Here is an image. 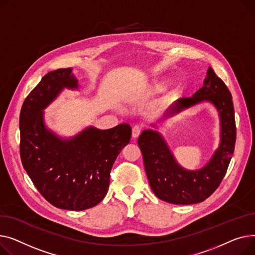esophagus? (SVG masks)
Instances as JSON below:
<instances>
[{"mask_svg": "<svg viewBox=\"0 0 255 255\" xmlns=\"http://www.w3.org/2000/svg\"><path fill=\"white\" fill-rule=\"evenodd\" d=\"M141 131H142V128L140 126L132 127V129H131V136H132V138H138L139 134L141 133Z\"/></svg>", "mask_w": 255, "mask_h": 255, "instance_id": "esophagus-1", "label": "esophagus"}]
</instances>
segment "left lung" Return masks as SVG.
I'll return each mask as SVG.
<instances>
[{
	"label": "left lung",
	"mask_w": 255,
	"mask_h": 255,
	"mask_svg": "<svg viewBox=\"0 0 255 255\" xmlns=\"http://www.w3.org/2000/svg\"><path fill=\"white\" fill-rule=\"evenodd\" d=\"M232 95L214 70L209 67L204 86L189 98L177 100L167 114L172 115L203 101L215 105L221 122V142L213 157L198 171H186L174 159L157 131L144 130L138 139L146 175L155 196L167 203L190 205L205 201L217 189L226 175L236 144V122Z\"/></svg>",
	"instance_id": "obj_1"
}]
</instances>
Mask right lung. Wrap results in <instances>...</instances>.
<instances>
[{
    "instance_id": "obj_1",
    "label": "right lung",
    "mask_w": 255,
    "mask_h": 255,
    "mask_svg": "<svg viewBox=\"0 0 255 255\" xmlns=\"http://www.w3.org/2000/svg\"><path fill=\"white\" fill-rule=\"evenodd\" d=\"M77 86L72 68L49 72L25 98L19 117L24 170L45 200L71 211L89 209L105 198L113 163L131 134L123 124L106 130L88 128L62 140L45 128L42 110L64 87Z\"/></svg>"
}]
</instances>
